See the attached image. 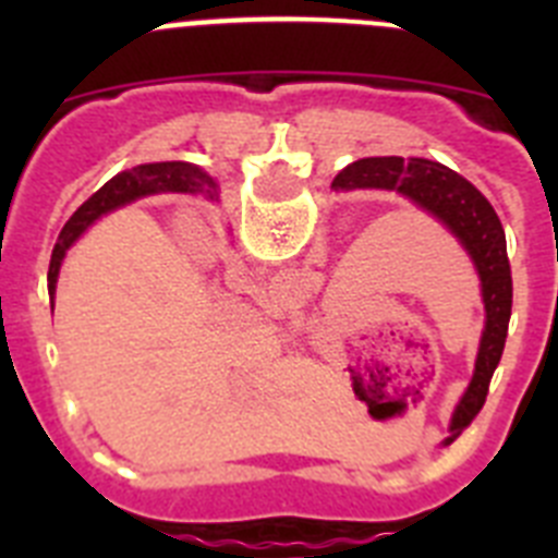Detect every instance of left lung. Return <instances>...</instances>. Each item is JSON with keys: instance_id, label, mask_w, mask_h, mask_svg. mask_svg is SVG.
<instances>
[{"instance_id": "left-lung-1", "label": "left lung", "mask_w": 558, "mask_h": 558, "mask_svg": "<svg viewBox=\"0 0 558 558\" xmlns=\"http://www.w3.org/2000/svg\"><path fill=\"white\" fill-rule=\"evenodd\" d=\"M335 190H391L405 195L408 201L425 209L436 220L447 226L458 236L463 251L472 256V265L481 279L483 310H486V327L481 335L475 374L470 388L463 391L450 422L452 445L472 418L481 413L489 379L500 363L506 335L511 318V265L506 254V231H502L497 211L483 198L470 181L458 175L450 167L430 159H402V156H372L357 159L340 170L332 181Z\"/></svg>"}]
</instances>
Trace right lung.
Listing matches in <instances>:
<instances>
[{"instance_id":"add662e5","label":"right lung","mask_w":558,"mask_h":558,"mask_svg":"<svg viewBox=\"0 0 558 558\" xmlns=\"http://www.w3.org/2000/svg\"><path fill=\"white\" fill-rule=\"evenodd\" d=\"M211 192V181L201 167L190 165V161H159V165H140L133 170L120 172L113 175L108 184H102L100 190L81 206V209L69 218V223L63 226L61 240H58L56 251H52V263H49L47 274V288L49 295L56 293L58 270H61L63 256H66L69 245L75 243L77 236L95 223L100 215L117 209V206H125L136 198H145V195H156V192H192L204 190Z\"/></svg>"}]
</instances>
